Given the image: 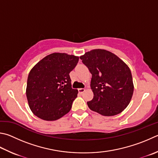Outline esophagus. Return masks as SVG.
Segmentation results:
<instances>
[{
	"instance_id": "34e87169",
	"label": "esophagus",
	"mask_w": 158,
	"mask_h": 158,
	"mask_svg": "<svg viewBox=\"0 0 158 158\" xmlns=\"http://www.w3.org/2000/svg\"><path fill=\"white\" fill-rule=\"evenodd\" d=\"M78 91H79V93L81 94V93H83L85 91V89L84 88H79L78 89Z\"/></svg>"
}]
</instances>
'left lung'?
Listing matches in <instances>:
<instances>
[{"label": "left lung", "mask_w": 158, "mask_h": 158, "mask_svg": "<svg viewBox=\"0 0 158 158\" xmlns=\"http://www.w3.org/2000/svg\"><path fill=\"white\" fill-rule=\"evenodd\" d=\"M92 74L90 88L93 99L89 108L104 116L119 114L128 106L134 85L130 68L110 52L95 49L80 56Z\"/></svg>", "instance_id": "1"}]
</instances>
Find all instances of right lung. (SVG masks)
I'll return each mask as SVG.
<instances>
[{"mask_svg":"<svg viewBox=\"0 0 158 158\" xmlns=\"http://www.w3.org/2000/svg\"><path fill=\"white\" fill-rule=\"evenodd\" d=\"M79 56L52 53L34 65L29 73L26 96L32 113L45 121H54L70 110L78 90L71 87L69 74Z\"/></svg>","mask_w":158,"mask_h":158,"instance_id":"right-lung-1","label":"right lung"}]
</instances>
